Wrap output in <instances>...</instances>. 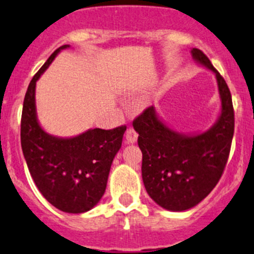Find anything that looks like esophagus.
<instances>
[{"instance_id":"obj_1","label":"esophagus","mask_w":254,"mask_h":254,"mask_svg":"<svg viewBox=\"0 0 254 254\" xmlns=\"http://www.w3.org/2000/svg\"><path fill=\"white\" fill-rule=\"evenodd\" d=\"M138 139V133L135 132V129L133 127H128L126 133H125V141L127 144H133L135 143Z\"/></svg>"}]
</instances>
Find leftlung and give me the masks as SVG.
Returning a JSON list of instances; mask_svg holds the SVG:
<instances>
[{"label": "left lung", "mask_w": 254, "mask_h": 254, "mask_svg": "<svg viewBox=\"0 0 254 254\" xmlns=\"http://www.w3.org/2000/svg\"><path fill=\"white\" fill-rule=\"evenodd\" d=\"M193 59L217 76L222 114L217 124L202 134L188 137L166 127L154 106L146 108L133 121L143 154L141 177L146 192L161 207L185 211L203 200L219 182L228 162L235 115L230 89L206 54L197 48Z\"/></svg>", "instance_id": "1"}]
</instances>
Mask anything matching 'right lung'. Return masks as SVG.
<instances>
[{
    "label": "right lung",
    "mask_w": 254,
    "mask_h": 254,
    "mask_svg": "<svg viewBox=\"0 0 254 254\" xmlns=\"http://www.w3.org/2000/svg\"><path fill=\"white\" fill-rule=\"evenodd\" d=\"M66 47L54 51L29 84L21 113L20 140L30 174L46 200L63 212L83 213L104 195L111 163L127 127L94 128L69 139L52 137L40 127L35 108L36 81L58 52Z\"/></svg>",
    "instance_id": "obj_1"
}]
</instances>
